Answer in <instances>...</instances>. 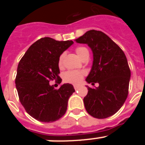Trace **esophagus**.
Listing matches in <instances>:
<instances>
[{
    "mask_svg": "<svg viewBox=\"0 0 145 145\" xmlns=\"http://www.w3.org/2000/svg\"><path fill=\"white\" fill-rule=\"evenodd\" d=\"M79 88H80V86H79V85H75V86H74V88H75V90L78 89Z\"/></svg>",
    "mask_w": 145,
    "mask_h": 145,
    "instance_id": "obj_1",
    "label": "esophagus"
}]
</instances>
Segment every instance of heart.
<instances>
[{
    "label": "heart",
    "mask_w": 145,
    "mask_h": 145,
    "mask_svg": "<svg viewBox=\"0 0 145 145\" xmlns=\"http://www.w3.org/2000/svg\"><path fill=\"white\" fill-rule=\"evenodd\" d=\"M75 52L81 59L87 57H89L88 50L84 46H78L75 48ZM65 57V54H61L59 57L58 65L61 67L63 65V60ZM85 72L84 71H78V70H69L66 72L63 75V79L67 83H70L72 84H79L84 78Z\"/></svg>",
    "instance_id": "1"
}]
</instances>
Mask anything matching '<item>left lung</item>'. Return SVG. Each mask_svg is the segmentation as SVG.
Instances as JSON below:
<instances>
[{
    "instance_id": "1",
    "label": "left lung",
    "mask_w": 145,
    "mask_h": 145,
    "mask_svg": "<svg viewBox=\"0 0 145 145\" xmlns=\"http://www.w3.org/2000/svg\"><path fill=\"white\" fill-rule=\"evenodd\" d=\"M75 40L87 44L93 52V65L86 81L93 86L99 83L94 88L86 86V110L96 118L112 116L122 107L129 93L131 71L125 54L107 35L94 29Z\"/></svg>"
}]
</instances>
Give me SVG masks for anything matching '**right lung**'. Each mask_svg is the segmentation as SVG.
<instances>
[{
    "mask_svg": "<svg viewBox=\"0 0 145 145\" xmlns=\"http://www.w3.org/2000/svg\"><path fill=\"white\" fill-rule=\"evenodd\" d=\"M72 44V40L40 38L30 46L18 65L15 84L20 101L38 121L54 122L66 112L69 98L75 92L73 86L65 84L55 89L49 81L61 82L59 57Z\"/></svg>",
    "mask_w": 145,
    "mask_h": 145,
    "instance_id": "1",
    "label": "right lung"
}]
</instances>
